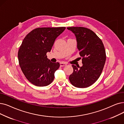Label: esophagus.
Here are the masks:
<instances>
[{
  "instance_id": "esophagus-1",
  "label": "esophagus",
  "mask_w": 124,
  "mask_h": 124,
  "mask_svg": "<svg viewBox=\"0 0 124 124\" xmlns=\"http://www.w3.org/2000/svg\"><path fill=\"white\" fill-rule=\"evenodd\" d=\"M60 66H61V67L65 66H66V65H67V64H66V63H63V62H61V63H60Z\"/></svg>"
}]
</instances>
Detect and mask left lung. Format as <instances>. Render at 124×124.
<instances>
[{
    "label": "left lung",
    "instance_id": "8db88e82",
    "mask_svg": "<svg viewBox=\"0 0 124 124\" xmlns=\"http://www.w3.org/2000/svg\"><path fill=\"white\" fill-rule=\"evenodd\" d=\"M67 28L76 37L78 51L82 58L83 63L82 67L72 65L73 71L69 75V79L75 87H88L96 82L103 70L106 61L103 44L89 29L82 27Z\"/></svg>",
    "mask_w": 124,
    "mask_h": 124
}]
</instances>
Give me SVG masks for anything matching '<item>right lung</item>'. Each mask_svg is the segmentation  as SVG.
Instances as JSON below:
<instances>
[{"mask_svg": "<svg viewBox=\"0 0 124 124\" xmlns=\"http://www.w3.org/2000/svg\"><path fill=\"white\" fill-rule=\"evenodd\" d=\"M65 29V27L37 28L25 36L18 57L21 70L31 84L44 87L54 79L55 72L60 64L51 62L46 54L51 51L57 37Z\"/></svg>", "mask_w": 124, "mask_h": 124, "instance_id": "right-lung-1", "label": "right lung"}]
</instances>
